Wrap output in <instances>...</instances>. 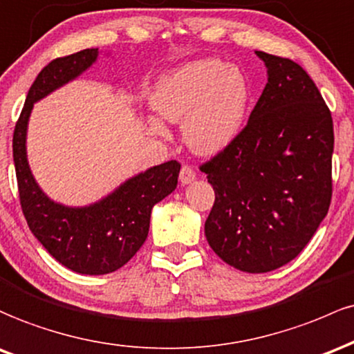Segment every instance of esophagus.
Instances as JSON below:
<instances>
[{"instance_id": "obj_1", "label": "esophagus", "mask_w": 354, "mask_h": 354, "mask_svg": "<svg viewBox=\"0 0 354 354\" xmlns=\"http://www.w3.org/2000/svg\"><path fill=\"white\" fill-rule=\"evenodd\" d=\"M178 180H180V184H184V185L192 184V182L196 180V172H194L192 167H189V165L182 167L180 174H178Z\"/></svg>"}]
</instances>
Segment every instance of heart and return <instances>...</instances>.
<instances>
[{
	"label": "heart",
	"mask_w": 354,
	"mask_h": 354,
	"mask_svg": "<svg viewBox=\"0 0 354 354\" xmlns=\"http://www.w3.org/2000/svg\"><path fill=\"white\" fill-rule=\"evenodd\" d=\"M251 88L239 68L217 58L194 59L169 70L150 93L158 117L182 124L185 145L197 156H216L242 132ZM160 118H147V129L165 137Z\"/></svg>",
	"instance_id": "heart-1"
}]
</instances>
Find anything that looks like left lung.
<instances>
[{"label": "left lung", "instance_id": "left-lung-1", "mask_svg": "<svg viewBox=\"0 0 354 354\" xmlns=\"http://www.w3.org/2000/svg\"><path fill=\"white\" fill-rule=\"evenodd\" d=\"M268 83L248 125L201 167L216 192L205 237L224 263L269 272L306 248L331 202L329 109L292 59L256 51Z\"/></svg>", "mask_w": 354, "mask_h": 354}]
</instances>
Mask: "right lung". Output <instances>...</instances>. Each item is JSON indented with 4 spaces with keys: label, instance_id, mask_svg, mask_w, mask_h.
I'll use <instances>...</instances> for the list:
<instances>
[{
    "label": "right lung",
    "instance_id": "1",
    "mask_svg": "<svg viewBox=\"0 0 354 354\" xmlns=\"http://www.w3.org/2000/svg\"><path fill=\"white\" fill-rule=\"evenodd\" d=\"M86 48L48 63L33 82L15 127L13 160L19 201L30 230L59 264L78 274L102 276L120 269L147 239L153 205L177 187L180 164L169 160L127 178L88 205H65L43 192L26 153L28 124L35 103L77 80L98 59Z\"/></svg>",
    "mask_w": 354,
    "mask_h": 354
}]
</instances>
